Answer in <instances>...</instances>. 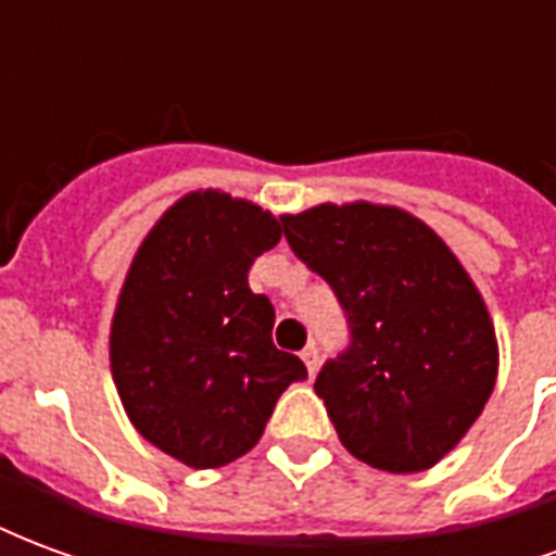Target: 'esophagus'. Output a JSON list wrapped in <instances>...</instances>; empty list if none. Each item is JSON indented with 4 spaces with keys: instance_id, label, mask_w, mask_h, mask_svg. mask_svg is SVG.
Segmentation results:
<instances>
[{
    "instance_id": "34e87169",
    "label": "esophagus",
    "mask_w": 556,
    "mask_h": 556,
    "mask_svg": "<svg viewBox=\"0 0 556 556\" xmlns=\"http://www.w3.org/2000/svg\"><path fill=\"white\" fill-rule=\"evenodd\" d=\"M301 357H303V363H306V372L315 375V369H318V345H315V342H309V345L301 351Z\"/></svg>"
}]
</instances>
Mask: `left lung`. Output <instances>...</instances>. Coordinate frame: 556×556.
I'll return each mask as SVG.
<instances>
[{"mask_svg": "<svg viewBox=\"0 0 556 556\" xmlns=\"http://www.w3.org/2000/svg\"><path fill=\"white\" fill-rule=\"evenodd\" d=\"M279 219L349 321V349L315 378L342 446L390 473L441 462L497 378L494 327L465 267L399 207L318 205Z\"/></svg>", "mask_w": 556, "mask_h": 556, "instance_id": "8db88e82", "label": "left lung"}]
</instances>
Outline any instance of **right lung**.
<instances>
[{
	"mask_svg": "<svg viewBox=\"0 0 556 556\" xmlns=\"http://www.w3.org/2000/svg\"><path fill=\"white\" fill-rule=\"evenodd\" d=\"M279 219L217 190L184 195L139 247L110 333L118 396L137 431L205 470L250 453L301 357L270 339L274 306L247 274Z\"/></svg>",
	"mask_w": 556,
	"mask_h": 556,
	"instance_id": "add662e5",
	"label": "right lung"
}]
</instances>
